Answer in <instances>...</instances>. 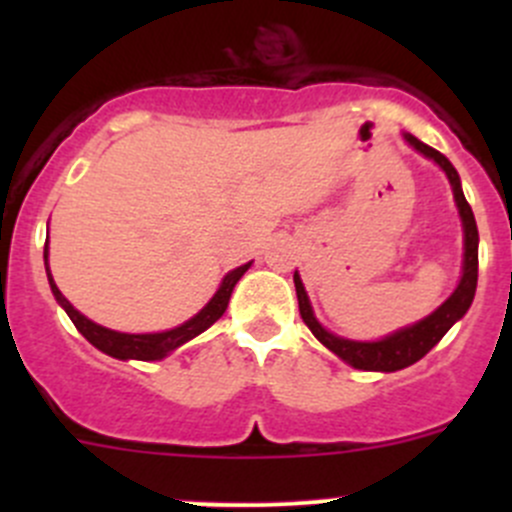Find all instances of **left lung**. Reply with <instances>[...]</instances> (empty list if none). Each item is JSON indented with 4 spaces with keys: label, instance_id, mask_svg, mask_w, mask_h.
Returning a JSON list of instances; mask_svg holds the SVG:
<instances>
[{
    "label": "left lung",
    "instance_id": "obj_1",
    "mask_svg": "<svg viewBox=\"0 0 512 512\" xmlns=\"http://www.w3.org/2000/svg\"><path fill=\"white\" fill-rule=\"evenodd\" d=\"M404 141L409 143L414 151L421 153L423 158L433 160L438 168L446 173L448 183H451L453 200H456L458 215H461L463 225V270L461 280H458L456 289L451 292V297L441 304V307L433 309L428 317L418 319V322L409 324V327H401L396 332L386 334V337L376 339V342H356V339L337 337L334 332H329L327 327H322L317 317H314L312 302L307 297V289L302 285V277L299 272H294V289H297V302H299V314H302L304 324L312 329L314 337L324 344L332 354H337L344 364L354 366V369L364 371H399L406 366L416 364L418 359H423L438 342L443 339V334L463 319V314L471 309L473 297H476V285H478V225L473 218V210L468 205L466 195H463L461 178H458V170L453 168V163L443 153H438L436 148L426 146L423 141H418L411 133H401Z\"/></svg>",
    "mask_w": 512,
    "mask_h": 512
}]
</instances>
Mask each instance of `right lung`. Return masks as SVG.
I'll return each instance as SVG.
<instances>
[{
    "label": "right lung",
    "instance_id": "1",
    "mask_svg": "<svg viewBox=\"0 0 512 512\" xmlns=\"http://www.w3.org/2000/svg\"><path fill=\"white\" fill-rule=\"evenodd\" d=\"M250 265L252 262H245V265H240V267H235V270L227 272V275L223 277V282H220L218 292H215L213 297H210V302L205 304L198 314H193L188 322L178 324V327H173V329H165V332L128 334V332H116V329H108V327H101V324L91 322L89 317H84V314H81L79 309H76L74 304H71L69 299L61 294V289L56 287L54 277H51V270H49V240H46V245H44V267H46V277H49V287H51V294H54V299L61 304V309L69 314V319L74 322V327L79 329V332L84 334L91 344H94L98 352L113 356V359H121V361L165 359V356L173 354L175 349H180L183 344H188L190 339H195L198 334H203L205 329L213 327V324L225 314L232 289H235L237 282H240V277L250 270Z\"/></svg>",
    "mask_w": 512,
    "mask_h": 512
}]
</instances>
